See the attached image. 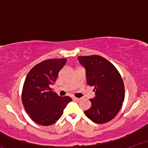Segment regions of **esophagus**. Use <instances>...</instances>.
I'll return each instance as SVG.
<instances>
[{
	"instance_id": "1",
	"label": "esophagus",
	"mask_w": 148,
	"mask_h": 148,
	"mask_svg": "<svg viewBox=\"0 0 148 148\" xmlns=\"http://www.w3.org/2000/svg\"><path fill=\"white\" fill-rule=\"evenodd\" d=\"M72 99L74 100V101H80V100H81V98H77V97H72Z\"/></svg>"
}]
</instances>
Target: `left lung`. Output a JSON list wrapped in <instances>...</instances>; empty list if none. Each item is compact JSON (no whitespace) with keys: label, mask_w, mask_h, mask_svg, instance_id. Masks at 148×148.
I'll list each match as a JSON object with an SVG mask.
<instances>
[{"label":"left lung","mask_w":148,"mask_h":148,"mask_svg":"<svg viewBox=\"0 0 148 148\" xmlns=\"http://www.w3.org/2000/svg\"><path fill=\"white\" fill-rule=\"evenodd\" d=\"M86 68L87 84L94 86L95 97L85 115L95 123L111 121L118 114L125 99V86L121 75L111 62L97 55L79 56Z\"/></svg>","instance_id":"obj_1"}]
</instances>
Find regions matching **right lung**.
I'll return each mask as SVG.
<instances>
[{
	"label": "right lung",
	"mask_w": 148,
	"mask_h": 148,
	"mask_svg": "<svg viewBox=\"0 0 148 148\" xmlns=\"http://www.w3.org/2000/svg\"><path fill=\"white\" fill-rule=\"evenodd\" d=\"M67 59H49L37 64L25 78L21 99L25 112L33 121L43 126L51 125L60 118L68 96L60 97L50 88L53 85Z\"/></svg>",
	"instance_id": "obj_1"
}]
</instances>
